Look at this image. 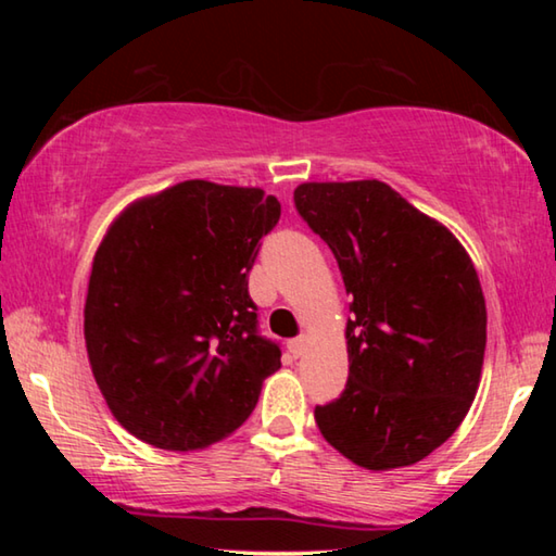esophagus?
<instances>
[{
	"mask_svg": "<svg viewBox=\"0 0 556 556\" xmlns=\"http://www.w3.org/2000/svg\"><path fill=\"white\" fill-rule=\"evenodd\" d=\"M306 343H308V338H306V336L291 338V341H289V351H291V353H294V357H299V355H304V351H306Z\"/></svg>",
	"mask_w": 556,
	"mask_h": 556,
	"instance_id": "34e87169",
	"label": "esophagus"
}]
</instances>
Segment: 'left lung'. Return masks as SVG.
<instances>
[{
    "label": "left lung",
    "mask_w": 556,
    "mask_h": 556,
    "mask_svg": "<svg viewBox=\"0 0 556 556\" xmlns=\"http://www.w3.org/2000/svg\"><path fill=\"white\" fill-rule=\"evenodd\" d=\"M301 218L353 296L348 382L316 425L368 470L412 466L454 434L481 382L485 299L448 228L382 181L301 184Z\"/></svg>",
    "instance_id": "left-lung-1"
}]
</instances>
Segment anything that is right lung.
Here are the masks:
<instances>
[{
	"mask_svg": "<svg viewBox=\"0 0 556 556\" xmlns=\"http://www.w3.org/2000/svg\"><path fill=\"white\" fill-rule=\"evenodd\" d=\"M281 205L262 188L176 184L117 215L92 260L86 348L122 427L166 451L232 434L281 368L248 277Z\"/></svg>",
	"mask_w": 556,
	"mask_h": 556,
	"instance_id": "obj_1",
	"label": "right lung"
}]
</instances>
